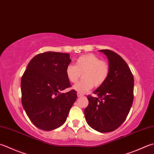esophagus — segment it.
<instances>
[{
  "mask_svg": "<svg viewBox=\"0 0 154 154\" xmlns=\"http://www.w3.org/2000/svg\"><path fill=\"white\" fill-rule=\"evenodd\" d=\"M82 96H83V94H82V93H79V92H78V93H77V97H82Z\"/></svg>",
  "mask_w": 154,
  "mask_h": 154,
  "instance_id": "obj_1",
  "label": "esophagus"
}]
</instances>
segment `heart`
<instances>
[{
    "label": "heart",
    "instance_id": "heart-1",
    "mask_svg": "<svg viewBox=\"0 0 154 154\" xmlns=\"http://www.w3.org/2000/svg\"><path fill=\"white\" fill-rule=\"evenodd\" d=\"M109 73V63L91 53L80 56L75 65L69 64L65 69L66 76L72 83H77L82 74L83 79L73 87V89L81 93L89 91L93 86H101L107 81Z\"/></svg>",
    "mask_w": 154,
    "mask_h": 154
}]
</instances>
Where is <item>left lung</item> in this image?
I'll return each instance as SVG.
<instances>
[{
  "label": "left lung",
  "mask_w": 154,
  "mask_h": 154,
  "mask_svg": "<svg viewBox=\"0 0 154 154\" xmlns=\"http://www.w3.org/2000/svg\"><path fill=\"white\" fill-rule=\"evenodd\" d=\"M110 73L107 81L95 89L97 97L88 95L84 111L87 123L95 130L106 133L118 128L127 117L134 100V79L130 69L118 54L105 49Z\"/></svg>",
  "instance_id": "1"
}]
</instances>
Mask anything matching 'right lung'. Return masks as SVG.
Wrapping results in <instances>:
<instances>
[{"instance_id":"obj_1","label":"right lung","mask_w":154,"mask_h":154,"mask_svg":"<svg viewBox=\"0 0 154 154\" xmlns=\"http://www.w3.org/2000/svg\"><path fill=\"white\" fill-rule=\"evenodd\" d=\"M70 55L38 54L30 61L21 79L22 104L36 127L51 131L62 125L77 99V92L61 91L71 87L65 73Z\"/></svg>"}]
</instances>
